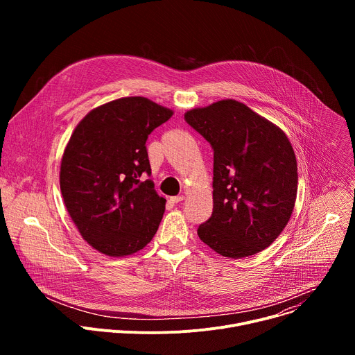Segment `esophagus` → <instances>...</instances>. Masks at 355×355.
<instances>
[{
    "label": "esophagus",
    "mask_w": 355,
    "mask_h": 355,
    "mask_svg": "<svg viewBox=\"0 0 355 355\" xmlns=\"http://www.w3.org/2000/svg\"><path fill=\"white\" fill-rule=\"evenodd\" d=\"M170 200L173 202V204H178V202L184 200V195H177V196H171Z\"/></svg>",
    "instance_id": "1"
}]
</instances>
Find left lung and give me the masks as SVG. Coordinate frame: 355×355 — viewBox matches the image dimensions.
I'll use <instances>...</instances> for the list:
<instances>
[{"instance_id":"8db88e82","label":"left lung","mask_w":355,"mask_h":355,"mask_svg":"<svg viewBox=\"0 0 355 355\" xmlns=\"http://www.w3.org/2000/svg\"><path fill=\"white\" fill-rule=\"evenodd\" d=\"M185 122L214 150V212L198 236L223 257L268 247L292 215L297 166L286 135L234 99L191 110Z\"/></svg>"}]
</instances>
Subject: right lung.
Wrapping results in <instances>:
<instances>
[{
    "instance_id": "add662e5",
    "label": "right lung",
    "mask_w": 355,
    "mask_h": 355,
    "mask_svg": "<svg viewBox=\"0 0 355 355\" xmlns=\"http://www.w3.org/2000/svg\"><path fill=\"white\" fill-rule=\"evenodd\" d=\"M173 116L143 96L121 98L92 110L74 129L60 167L64 205L84 240L111 257L141 250L166 209L151 168L148 135Z\"/></svg>"
}]
</instances>
